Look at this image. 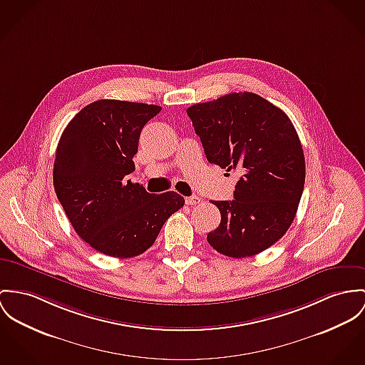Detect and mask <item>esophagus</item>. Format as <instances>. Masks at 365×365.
I'll list each match as a JSON object with an SVG mask.
<instances>
[{
	"mask_svg": "<svg viewBox=\"0 0 365 365\" xmlns=\"http://www.w3.org/2000/svg\"><path fill=\"white\" fill-rule=\"evenodd\" d=\"M185 201H186L187 205H196V204H198V202L201 201V198L198 196L186 197Z\"/></svg>",
	"mask_w": 365,
	"mask_h": 365,
	"instance_id": "obj_1",
	"label": "esophagus"
}]
</instances>
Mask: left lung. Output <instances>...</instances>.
I'll return each mask as SVG.
<instances>
[{"label":"left lung","instance_id":"8db88e82","mask_svg":"<svg viewBox=\"0 0 365 365\" xmlns=\"http://www.w3.org/2000/svg\"><path fill=\"white\" fill-rule=\"evenodd\" d=\"M208 163L237 169L232 201H212L221 224L207 236L227 257L275 245L293 222L306 180L297 132L281 108L254 93H230L187 108Z\"/></svg>","mask_w":365,"mask_h":365}]
</instances>
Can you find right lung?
<instances>
[{
  "instance_id": "add662e5",
  "label": "right lung",
  "mask_w": 365,
  "mask_h": 365,
  "mask_svg": "<svg viewBox=\"0 0 365 365\" xmlns=\"http://www.w3.org/2000/svg\"><path fill=\"white\" fill-rule=\"evenodd\" d=\"M158 106L98 100L65 128L54 163V189L76 233L94 250L130 258L153 246L163 225L185 198L153 195L126 180L135 170L144 125Z\"/></svg>"
}]
</instances>
